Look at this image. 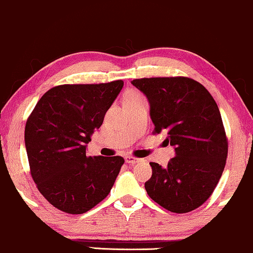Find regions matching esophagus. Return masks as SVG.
<instances>
[{
    "mask_svg": "<svg viewBox=\"0 0 253 253\" xmlns=\"http://www.w3.org/2000/svg\"><path fill=\"white\" fill-rule=\"evenodd\" d=\"M125 161L127 164H136L141 161V159L138 158H135V157H131V156H126L125 157Z\"/></svg>",
    "mask_w": 253,
    "mask_h": 253,
    "instance_id": "34e87169",
    "label": "esophagus"
}]
</instances>
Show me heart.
I'll return each instance as SVG.
<instances>
[{"mask_svg":"<svg viewBox=\"0 0 253 253\" xmlns=\"http://www.w3.org/2000/svg\"><path fill=\"white\" fill-rule=\"evenodd\" d=\"M135 97H141V95L138 94V92H129V94L126 95L125 99H127V98H135Z\"/></svg>","mask_w":253,"mask_h":253,"instance_id":"heart-1","label":"heart"}]
</instances>
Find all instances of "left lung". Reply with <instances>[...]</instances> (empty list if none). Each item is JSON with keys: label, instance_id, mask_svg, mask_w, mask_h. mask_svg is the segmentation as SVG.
Returning a JSON list of instances; mask_svg holds the SVG:
<instances>
[{"label": "left lung", "instance_id": "8db88e82", "mask_svg": "<svg viewBox=\"0 0 253 253\" xmlns=\"http://www.w3.org/2000/svg\"><path fill=\"white\" fill-rule=\"evenodd\" d=\"M131 84L147 96L154 133H167L175 151L166 167L150 163L145 190L170 212L193 211L211 196L226 165L228 143L218 105L189 78H143Z\"/></svg>", "mask_w": 253, "mask_h": 253}]
</instances>
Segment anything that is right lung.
Masks as SVG:
<instances>
[{"instance_id":"obj_1","label":"right lung","mask_w":253,"mask_h":253,"mask_svg":"<svg viewBox=\"0 0 253 253\" xmlns=\"http://www.w3.org/2000/svg\"><path fill=\"white\" fill-rule=\"evenodd\" d=\"M123 87V80L57 86L28 117L25 147L32 177L60 211L83 214L111 191L125 161L120 156L90 157L86 149Z\"/></svg>"}]
</instances>
